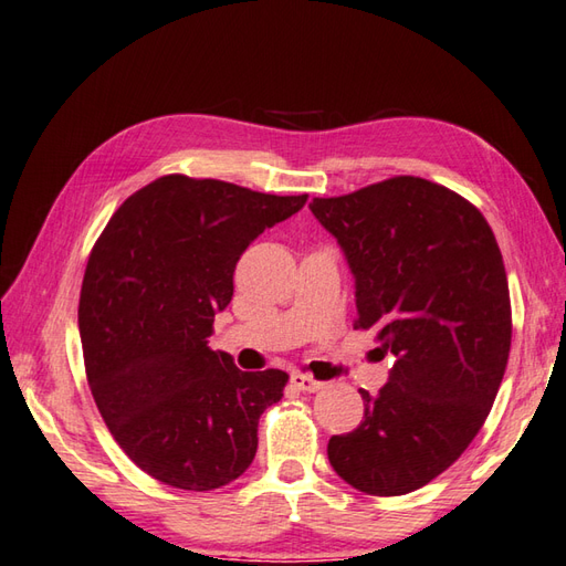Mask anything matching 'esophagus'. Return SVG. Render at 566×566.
Here are the masks:
<instances>
[{
    "label": "esophagus",
    "instance_id": "obj_1",
    "mask_svg": "<svg viewBox=\"0 0 566 566\" xmlns=\"http://www.w3.org/2000/svg\"><path fill=\"white\" fill-rule=\"evenodd\" d=\"M291 382L295 389H300V392H319V389H324L322 380H315L312 375H305V373H293Z\"/></svg>",
    "mask_w": 566,
    "mask_h": 566
}]
</instances>
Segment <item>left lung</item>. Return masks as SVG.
<instances>
[{"label":"left lung","mask_w":566,"mask_h":566,"mask_svg":"<svg viewBox=\"0 0 566 566\" xmlns=\"http://www.w3.org/2000/svg\"><path fill=\"white\" fill-rule=\"evenodd\" d=\"M356 275L358 317L389 350V382L360 389L358 429L332 436V468L373 496H401L453 464L492 411L511 350L496 237L470 200L421 177L312 198Z\"/></svg>","instance_id":"left-lung-1"}]
</instances>
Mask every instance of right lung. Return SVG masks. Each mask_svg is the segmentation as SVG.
<instances>
[{
	"label": "right lung",
	"mask_w": 566,
	"mask_h": 566,
	"mask_svg": "<svg viewBox=\"0 0 566 566\" xmlns=\"http://www.w3.org/2000/svg\"><path fill=\"white\" fill-rule=\"evenodd\" d=\"M305 200L167 174L96 240L80 293L86 380L123 453L155 480L210 492L254 460L287 373H242L208 336L242 251Z\"/></svg>",
	"instance_id": "add662e5"
}]
</instances>
